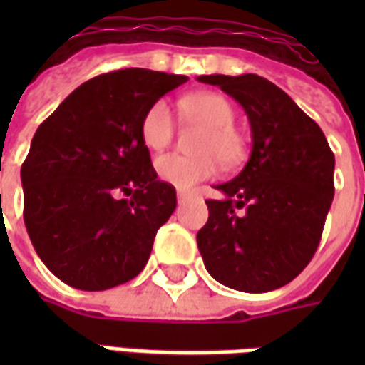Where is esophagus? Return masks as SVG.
Returning a JSON list of instances; mask_svg holds the SVG:
<instances>
[{
    "label": "esophagus",
    "instance_id": "1",
    "mask_svg": "<svg viewBox=\"0 0 365 365\" xmlns=\"http://www.w3.org/2000/svg\"><path fill=\"white\" fill-rule=\"evenodd\" d=\"M185 201H187V193L180 191V193H178V203H185Z\"/></svg>",
    "mask_w": 365,
    "mask_h": 365
}]
</instances>
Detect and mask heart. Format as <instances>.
I'll use <instances>...</instances> for the list:
<instances>
[{
    "label": "heart",
    "mask_w": 365,
    "mask_h": 365,
    "mask_svg": "<svg viewBox=\"0 0 365 365\" xmlns=\"http://www.w3.org/2000/svg\"><path fill=\"white\" fill-rule=\"evenodd\" d=\"M182 115L193 125H201L203 133L195 143V156L162 154L154 162L156 174L164 183L190 190L217 174V160L222 166H237L246 154L242 135L235 128L237 109L229 99L215 91H199L183 97ZM175 130L172 107L166 99H158L146 109L140 123L143 143L150 150H162L170 144Z\"/></svg>",
    "instance_id": "1"
}]
</instances>
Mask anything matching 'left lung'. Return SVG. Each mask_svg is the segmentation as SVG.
<instances>
[{
	"label": "left lung",
	"mask_w": 365,
	"mask_h": 365,
	"mask_svg": "<svg viewBox=\"0 0 365 365\" xmlns=\"http://www.w3.org/2000/svg\"><path fill=\"white\" fill-rule=\"evenodd\" d=\"M237 99L250 120L242 172L217 185L199 252L230 289L266 293L295 279L313 258L334 197V154L321 127L275 83L256 74L199 76ZM245 207V213L236 209Z\"/></svg>",
	"instance_id": "obj_1"
}]
</instances>
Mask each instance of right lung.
I'll list each match as a JSON object with an SVG mask.
<instances>
[{"instance_id": "obj_1", "label": "right lung", "mask_w": 365, "mask_h": 365, "mask_svg": "<svg viewBox=\"0 0 365 365\" xmlns=\"http://www.w3.org/2000/svg\"><path fill=\"white\" fill-rule=\"evenodd\" d=\"M187 76L127 68L82 83L36 128L21 166L23 219L58 279L103 291L143 272L175 209L140 136L146 109Z\"/></svg>"}]
</instances>
